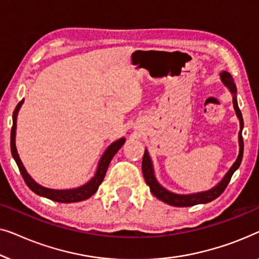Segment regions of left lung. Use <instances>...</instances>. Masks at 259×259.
Here are the masks:
<instances>
[{"label":"left lung","mask_w":259,"mask_h":259,"mask_svg":"<svg viewBox=\"0 0 259 259\" xmlns=\"http://www.w3.org/2000/svg\"><path fill=\"white\" fill-rule=\"evenodd\" d=\"M221 79H222V82L225 84V87H228L229 90H230L232 94V103H234L236 115H237V117L239 118L240 130L238 134V142H239L238 157H237V159H236V162L234 163V164H232V166L230 167V170H229L227 175L223 177V180H222L220 183L216 185V187L210 189V190H207V191L197 192V194H191V195H177V194H174V192L167 191L166 189L163 188L162 185L158 183L157 180H156L150 156H149V152L147 151V149H145V151H144L143 159H142V172H143L145 183L149 185L150 191L152 192V195H154L155 197H157L158 199H161L162 202H165L166 204H170V205H172V206H192V205H196V204L209 203L211 201H213V199H216L217 197H220V196L223 194L225 188L228 187V184L231 180L232 175H234L235 171L238 169L240 165V162H242L243 151H244L242 130L244 126V122H243L242 112H240L239 108H238L237 98H236L237 88H236L234 79H232L231 75L229 74L228 71L221 72Z\"/></svg>","instance_id":"left-lung-1"}]
</instances>
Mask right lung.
Segmentation results:
<instances>
[{"label": "right lung", "mask_w": 259, "mask_h": 259, "mask_svg": "<svg viewBox=\"0 0 259 259\" xmlns=\"http://www.w3.org/2000/svg\"><path fill=\"white\" fill-rule=\"evenodd\" d=\"M22 103H23V100H22L19 104L16 105L15 110L13 112V126H12V134H10V149H12V155L14 159H15L17 166H19L20 172L23 177L25 184L28 185L29 189L35 192L36 195L43 196V197H47L52 201L60 202V203H74V202H81L84 201V199L92 197V196L97 191L100 184L103 182L105 172H107L108 166L110 164L112 157H114L116 152H117L119 149L122 148V145L124 144L125 138H119L118 141H116L111 145H109L107 150L104 151L103 156H102L100 159V163H98L96 174L95 176L90 180L88 183L79 188L75 189H69V190H54V189H48L42 187L36 183V182L32 180V178L29 176V174L25 170V167L22 164L20 156L17 154L16 145H15V135H16V117L17 112H19Z\"/></svg>", "instance_id": "add662e5"}]
</instances>
